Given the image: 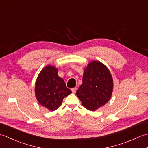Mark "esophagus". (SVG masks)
I'll return each mask as SVG.
<instances>
[{"label": "esophagus", "mask_w": 148, "mask_h": 148, "mask_svg": "<svg viewBox=\"0 0 148 148\" xmlns=\"http://www.w3.org/2000/svg\"><path fill=\"white\" fill-rule=\"evenodd\" d=\"M71 90H72V93L75 94V93H76V91H77V88L74 87V88H72Z\"/></svg>", "instance_id": "34e87169"}]
</instances>
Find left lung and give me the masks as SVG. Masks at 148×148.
<instances>
[{
  "instance_id": "left-lung-1",
  "label": "left lung",
  "mask_w": 148,
  "mask_h": 148,
  "mask_svg": "<svg viewBox=\"0 0 148 148\" xmlns=\"http://www.w3.org/2000/svg\"><path fill=\"white\" fill-rule=\"evenodd\" d=\"M113 87L112 76L108 68L100 62L93 61L84 70L83 83L76 95L84 107L94 111L110 99Z\"/></svg>"
}]
</instances>
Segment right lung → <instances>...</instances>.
<instances>
[{
  "mask_svg": "<svg viewBox=\"0 0 148 148\" xmlns=\"http://www.w3.org/2000/svg\"><path fill=\"white\" fill-rule=\"evenodd\" d=\"M72 93L64 80L58 75V69L48 65L38 76L35 83V95L40 105L51 111L59 108L63 98Z\"/></svg>",
  "mask_w": 148,
  "mask_h": 148,
  "instance_id": "obj_1",
  "label": "right lung"
}]
</instances>
